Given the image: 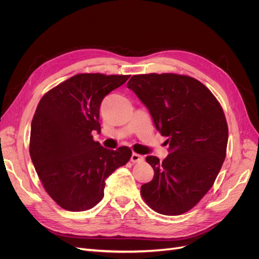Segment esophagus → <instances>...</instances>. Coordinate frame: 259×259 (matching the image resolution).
Returning <instances> with one entry per match:
<instances>
[{"mask_svg": "<svg viewBox=\"0 0 259 259\" xmlns=\"http://www.w3.org/2000/svg\"><path fill=\"white\" fill-rule=\"evenodd\" d=\"M131 161H132L133 163L142 162V161H144V156L140 155V154H137V153H133L132 156H131Z\"/></svg>", "mask_w": 259, "mask_h": 259, "instance_id": "esophagus-1", "label": "esophagus"}]
</instances>
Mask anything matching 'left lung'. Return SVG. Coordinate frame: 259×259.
Returning <instances> with one entry per match:
<instances>
[{"mask_svg": "<svg viewBox=\"0 0 259 259\" xmlns=\"http://www.w3.org/2000/svg\"><path fill=\"white\" fill-rule=\"evenodd\" d=\"M127 88L167 137L169 151L162 162L147 156L154 176L140 193L156 213L184 214L207 193L225 161L228 125L223 108L204 84L188 75H133Z\"/></svg>", "mask_w": 259, "mask_h": 259, "instance_id": "left-lung-1", "label": "left lung"}]
</instances>
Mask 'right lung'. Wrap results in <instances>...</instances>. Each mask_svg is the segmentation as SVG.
Here are the masks:
<instances>
[{"label":"right lung","mask_w":259,"mask_h":259,"mask_svg":"<svg viewBox=\"0 0 259 259\" xmlns=\"http://www.w3.org/2000/svg\"><path fill=\"white\" fill-rule=\"evenodd\" d=\"M131 75L81 73L41 98L31 123L30 156L45 191L67 210L82 211L104 198L105 180L126 164L132 150L100 146L99 108Z\"/></svg>","instance_id":"add662e5"}]
</instances>
